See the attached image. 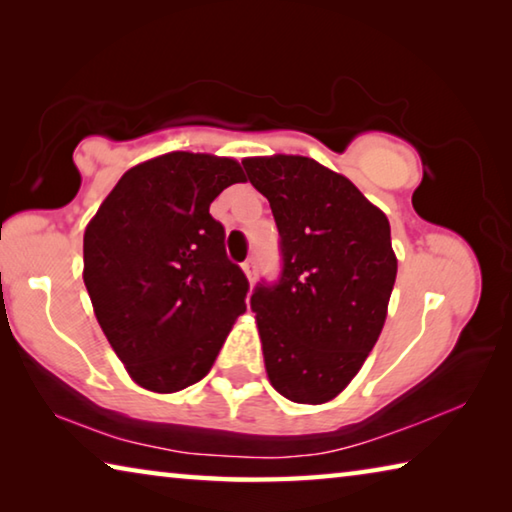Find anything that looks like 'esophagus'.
<instances>
[{
  "label": "esophagus",
  "mask_w": 512,
  "mask_h": 512,
  "mask_svg": "<svg viewBox=\"0 0 512 512\" xmlns=\"http://www.w3.org/2000/svg\"><path fill=\"white\" fill-rule=\"evenodd\" d=\"M244 273H246V277L250 280V284H253L255 277H257V262H255V259H246V262H244Z\"/></svg>",
  "instance_id": "1"
}]
</instances>
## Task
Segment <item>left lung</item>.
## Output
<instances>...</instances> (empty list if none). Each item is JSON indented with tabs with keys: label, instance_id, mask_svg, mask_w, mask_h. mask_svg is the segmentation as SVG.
I'll use <instances>...</instances> for the list:
<instances>
[{
	"label": "left lung",
	"instance_id": "obj_1",
	"mask_svg": "<svg viewBox=\"0 0 512 512\" xmlns=\"http://www.w3.org/2000/svg\"><path fill=\"white\" fill-rule=\"evenodd\" d=\"M241 164L280 232V280L259 282L250 296L268 379L291 402H329L384 327L397 275L391 223L348 178L311 158Z\"/></svg>",
	"mask_w": 512,
	"mask_h": 512
}]
</instances>
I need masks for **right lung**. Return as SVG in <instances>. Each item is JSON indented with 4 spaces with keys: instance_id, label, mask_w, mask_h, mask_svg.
Listing matches in <instances>:
<instances>
[{
    "instance_id": "obj_1",
    "label": "right lung",
    "mask_w": 512,
    "mask_h": 512,
    "mask_svg": "<svg viewBox=\"0 0 512 512\" xmlns=\"http://www.w3.org/2000/svg\"><path fill=\"white\" fill-rule=\"evenodd\" d=\"M235 183H246L237 160L173 151L128 169L85 228L94 316L146 391L201 381L246 311L248 280L210 214Z\"/></svg>"
}]
</instances>
